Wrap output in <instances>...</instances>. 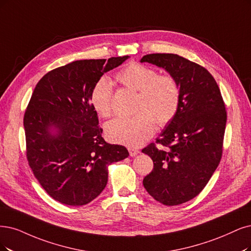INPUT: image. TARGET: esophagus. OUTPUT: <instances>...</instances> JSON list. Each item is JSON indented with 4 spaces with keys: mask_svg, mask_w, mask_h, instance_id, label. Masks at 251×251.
I'll use <instances>...</instances> for the list:
<instances>
[{
    "mask_svg": "<svg viewBox=\"0 0 251 251\" xmlns=\"http://www.w3.org/2000/svg\"><path fill=\"white\" fill-rule=\"evenodd\" d=\"M128 151H129V154H130V156H132V157L136 156L138 153H140V151L135 149V148H129Z\"/></svg>",
    "mask_w": 251,
    "mask_h": 251,
    "instance_id": "obj_1",
    "label": "esophagus"
}]
</instances>
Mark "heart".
Listing matches in <instances>:
<instances>
[{
    "instance_id": "heart-1",
    "label": "heart",
    "mask_w": 251,
    "mask_h": 251,
    "mask_svg": "<svg viewBox=\"0 0 251 251\" xmlns=\"http://www.w3.org/2000/svg\"><path fill=\"white\" fill-rule=\"evenodd\" d=\"M116 79L134 92H138L135 111L131 118H117L105 126L111 142L127 147H138L153 135L155 124L164 126L179 109L181 91L178 81L169 74L158 75L156 70L140 63H130L116 74ZM113 83L100 77L90 93V102L102 117L111 115Z\"/></svg>"
}]
</instances>
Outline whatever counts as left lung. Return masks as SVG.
Segmentation results:
<instances>
[{
    "mask_svg": "<svg viewBox=\"0 0 251 251\" xmlns=\"http://www.w3.org/2000/svg\"><path fill=\"white\" fill-rule=\"evenodd\" d=\"M163 68L178 81L179 109L157 138L142 150L154 163L144 178L148 193L166 206L186 202L206 186L220 162L226 125L217 82L199 64L175 53L144 55L141 63ZM164 145L166 150L161 147Z\"/></svg>",
    "mask_w": 251,
    "mask_h": 251,
    "instance_id": "1",
    "label": "left lung"
}]
</instances>
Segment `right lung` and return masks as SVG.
I'll return each mask as SVG.
<instances>
[{
    "label": "right lung",
    "mask_w": 251,
    "mask_h": 251,
    "mask_svg": "<svg viewBox=\"0 0 251 251\" xmlns=\"http://www.w3.org/2000/svg\"><path fill=\"white\" fill-rule=\"evenodd\" d=\"M129 58L74 61L46 73L34 89L24 118L26 158L43 189L64 205L96 199L106 186L107 166L129 155L103 140L90 102L94 83Z\"/></svg>",
    "instance_id": "right-lung-1"
}]
</instances>
